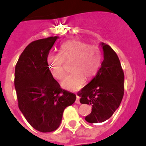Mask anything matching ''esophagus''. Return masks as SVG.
Masks as SVG:
<instances>
[{
  "mask_svg": "<svg viewBox=\"0 0 146 146\" xmlns=\"http://www.w3.org/2000/svg\"><path fill=\"white\" fill-rule=\"evenodd\" d=\"M76 104H80V98L78 96H77V97H76Z\"/></svg>",
  "mask_w": 146,
  "mask_h": 146,
  "instance_id": "obj_1",
  "label": "esophagus"
}]
</instances>
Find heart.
I'll use <instances>...</instances> for the list:
<instances>
[{"instance_id":"heart-1","label":"heart","mask_w":146,"mask_h":146,"mask_svg":"<svg viewBox=\"0 0 146 146\" xmlns=\"http://www.w3.org/2000/svg\"><path fill=\"white\" fill-rule=\"evenodd\" d=\"M72 60V72L61 83L63 88L70 91L81 89L86 80L97 74L102 62V52L98 46L88 45L84 42L70 40L62 43L59 53L50 52L47 56V63L52 76L58 80L65 76L64 61Z\"/></svg>"}]
</instances>
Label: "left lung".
<instances>
[{
  "label": "left lung",
  "instance_id": "8db88e82",
  "mask_svg": "<svg viewBox=\"0 0 146 146\" xmlns=\"http://www.w3.org/2000/svg\"><path fill=\"white\" fill-rule=\"evenodd\" d=\"M104 60L98 71L78 95L81 104L92 106L91 114L85 117L89 123L103 122L110 119L119 107L124 95V73L116 52L101 42Z\"/></svg>",
  "mask_w": 146,
  "mask_h": 146
}]
</instances>
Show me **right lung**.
<instances>
[{"label":"right lung","mask_w":146,"mask_h":146,"mask_svg":"<svg viewBox=\"0 0 146 146\" xmlns=\"http://www.w3.org/2000/svg\"><path fill=\"white\" fill-rule=\"evenodd\" d=\"M58 36L31 42L23 51L15 68L14 86L19 108L35 130L49 133L57 130L64 110L76 99L62 89L47 63V56Z\"/></svg>","instance_id":"right-lung-1"}]
</instances>
